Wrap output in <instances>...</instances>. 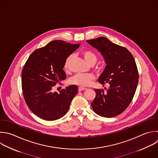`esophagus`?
<instances>
[{"label":"esophagus","mask_w":158,"mask_h":158,"mask_svg":"<svg viewBox=\"0 0 158 158\" xmlns=\"http://www.w3.org/2000/svg\"><path fill=\"white\" fill-rule=\"evenodd\" d=\"M86 88H83V87H79L78 88V91H85L86 90Z\"/></svg>","instance_id":"obj_1"}]
</instances>
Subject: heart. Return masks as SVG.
Instances as JSON below:
<instances>
[{"label":"heart","mask_w":158,"mask_h":158,"mask_svg":"<svg viewBox=\"0 0 158 158\" xmlns=\"http://www.w3.org/2000/svg\"><path fill=\"white\" fill-rule=\"evenodd\" d=\"M81 55L83 57L85 61L89 65H94L98 60L97 55L93 51L89 50H85L81 52ZM72 55L69 56L65 62L64 69L68 70L69 64L72 60ZM94 80V77L91 74H77L72 77L69 83L72 85H75L80 86H88L90 85L91 82Z\"/></svg>","instance_id":"1"}]
</instances>
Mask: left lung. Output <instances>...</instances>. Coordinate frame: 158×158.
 <instances>
[{
  "label": "left lung",
  "instance_id": "8db88e82",
  "mask_svg": "<svg viewBox=\"0 0 158 158\" xmlns=\"http://www.w3.org/2000/svg\"><path fill=\"white\" fill-rule=\"evenodd\" d=\"M86 42L101 54L106 64L98 81L110 85L106 92L94 89L96 94L91 102L93 109L102 117L117 116L128 106L137 87L138 72L135 59L125 48L106 38L99 37Z\"/></svg>",
  "mask_w": 158,
  "mask_h": 158
}]
</instances>
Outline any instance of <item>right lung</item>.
<instances>
[{
    "label": "right lung",
    "mask_w": 158,
    "mask_h": 158,
    "mask_svg": "<svg viewBox=\"0 0 158 158\" xmlns=\"http://www.w3.org/2000/svg\"><path fill=\"white\" fill-rule=\"evenodd\" d=\"M80 46L52 41L35 50L26 62L22 72L23 93L29 109L40 118L56 120L67 112L78 87L69 86L59 93L52 89L66 78L63 70L65 60Z\"/></svg>",
    "instance_id": "add662e5"
}]
</instances>
